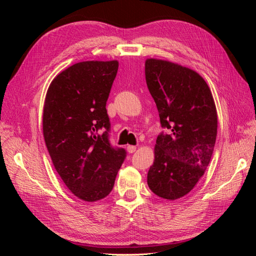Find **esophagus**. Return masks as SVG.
Masks as SVG:
<instances>
[{"label":"esophagus","instance_id":"1","mask_svg":"<svg viewBox=\"0 0 256 256\" xmlns=\"http://www.w3.org/2000/svg\"><path fill=\"white\" fill-rule=\"evenodd\" d=\"M136 147L134 146V145H128L127 146V150H128L129 154H134L136 152Z\"/></svg>","mask_w":256,"mask_h":256}]
</instances>
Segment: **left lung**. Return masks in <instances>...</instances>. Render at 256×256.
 <instances>
[{"label":"left lung","instance_id":"left-lung-1","mask_svg":"<svg viewBox=\"0 0 256 256\" xmlns=\"http://www.w3.org/2000/svg\"><path fill=\"white\" fill-rule=\"evenodd\" d=\"M147 88L161 127L154 161L147 174L150 189L176 200L189 193L210 162L218 128L212 92L198 72L168 60L145 62Z\"/></svg>","mask_w":256,"mask_h":256}]
</instances>
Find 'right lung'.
I'll list each match as a JSON object with an SVG mask.
<instances>
[{
  "label": "right lung",
  "instance_id": "add662e5",
  "mask_svg": "<svg viewBox=\"0 0 256 256\" xmlns=\"http://www.w3.org/2000/svg\"><path fill=\"white\" fill-rule=\"evenodd\" d=\"M118 69V60L76 63L54 78L44 100L42 130L53 166L86 202L109 194L127 156L110 142L106 108Z\"/></svg>",
  "mask_w": 256,
  "mask_h": 256
}]
</instances>
